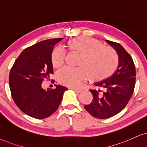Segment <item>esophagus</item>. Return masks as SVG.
Here are the masks:
<instances>
[{"label":"esophagus","instance_id":"1","mask_svg":"<svg viewBox=\"0 0 147 147\" xmlns=\"http://www.w3.org/2000/svg\"><path fill=\"white\" fill-rule=\"evenodd\" d=\"M70 90H73L74 92H75L76 93H77V94H79V93H80L81 92V90H78V89H75V88H70Z\"/></svg>","mask_w":147,"mask_h":147}]
</instances>
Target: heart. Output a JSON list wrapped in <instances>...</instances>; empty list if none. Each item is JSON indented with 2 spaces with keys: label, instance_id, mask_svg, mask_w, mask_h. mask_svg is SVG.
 <instances>
[{
  "label": "heart",
  "instance_id": "heart-1",
  "mask_svg": "<svg viewBox=\"0 0 147 147\" xmlns=\"http://www.w3.org/2000/svg\"><path fill=\"white\" fill-rule=\"evenodd\" d=\"M70 51L81 54L77 68L64 67L57 72V81L62 85L77 87L87 76L94 81H100L110 77L116 69L118 58L113 48L105 47L101 42L88 36L72 38L68 42ZM66 51L55 47L51 53V60L55 68L64 64Z\"/></svg>",
  "mask_w": 147,
  "mask_h": 147
}]
</instances>
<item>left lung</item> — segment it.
I'll list each match as a JSON object with an SVG mask.
<instances>
[{
  "label": "left lung",
  "mask_w": 147,
  "mask_h": 147,
  "mask_svg": "<svg viewBox=\"0 0 147 147\" xmlns=\"http://www.w3.org/2000/svg\"><path fill=\"white\" fill-rule=\"evenodd\" d=\"M118 55L119 65L114 74L94 85L105 90H91L93 100L85 109L94 117L108 119L120 113L130 100L134 90L136 69L130 55L119 43L106 40Z\"/></svg>",
  "instance_id": "obj_1"
}]
</instances>
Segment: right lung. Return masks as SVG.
I'll list each match as a JSON object with an SVG mask.
<instances>
[{
    "label": "right lung",
    "mask_w": 147,
    "mask_h": 147,
    "mask_svg": "<svg viewBox=\"0 0 147 147\" xmlns=\"http://www.w3.org/2000/svg\"><path fill=\"white\" fill-rule=\"evenodd\" d=\"M62 38L42 40L26 48L17 58L9 73V87L15 103L31 117L42 119L58 109L65 91L62 85L47 90L44 79L53 73L51 56L53 47Z\"/></svg>",
    "instance_id": "right-lung-1"
}]
</instances>
